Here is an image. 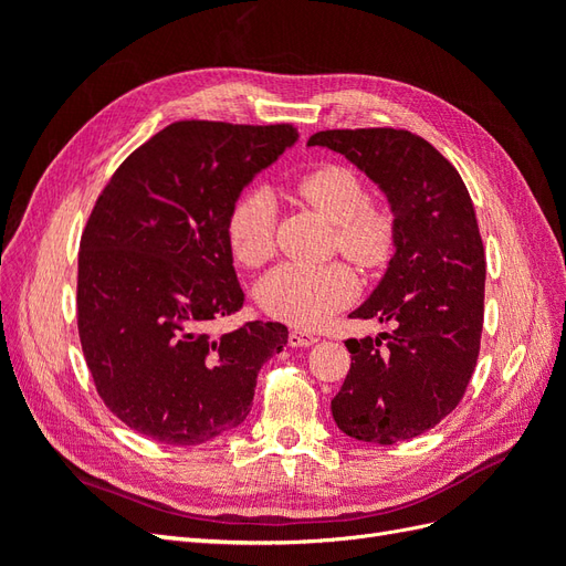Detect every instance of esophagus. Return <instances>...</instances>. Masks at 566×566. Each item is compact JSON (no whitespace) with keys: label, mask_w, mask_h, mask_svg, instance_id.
Instances as JSON below:
<instances>
[{"label":"esophagus","mask_w":566,"mask_h":566,"mask_svg":"<svg viewBox=\"0 0 566 566\" xmlns=\"http://www.w3.org/2000/svg\"><path fill=\"white\" fill-rule=\"evenodd\" d=\"M318 342V337L316 335H312V333H290L287 335V345L290 347H312V345H316Z\"/></svg>","instance_id":"1"}]
</instances>
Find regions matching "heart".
Segmentation results:
<instances>
[{"label": "heart", "mask_w": 566, "mask_h": 566, "mask_svg": "<svg viewBox=\"0 0 566 566\" xmlns=\"http://www.w3.org/2000/svg\"><path fill=\"white\" fill-rule=\"evenodd\" d=\"M295 196L335 224V245L349 260L375 269L389 260L394 248V217L366 198V186L345 165H321L293 184ZM233 256L245 266H262L276 250V210L266 191L243 193L227 224ZM354 271L331 262L321 266L283 264L256 287L262 310L295 328L312 331L356 297Z\"/></svg>", "instance_id": "b5f03b06"}]
</instances>
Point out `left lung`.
Returning a JSON list of instances; mask_svg holds the SVG:
<instances>
[{"label":"left lung","mask_w":566,"mask_h":566,"mask_svg":"<svg viewBox=\"0 0 566 566\" xmlns=\"http://www.w3.org/2000/svg\"><path fill=\"white\" fill-rule=\"evenodd\" d=\"M306 146L342 153L380 186L394 214V256L349 316L397 328L345 342L352 368L333 418L358 441L413 439L460 403L476 366L486 262L472 198L458 169L406 129H328Z\"/></svg>","instance_id":"1"}]
</instances>
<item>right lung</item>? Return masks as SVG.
<instances>
[{
  "label": "right lung",
  "instance_id": "add662e5",
  "mask_svg": "<svg viewBox=\"0 0 566 566\" xmlns=\"http://www.w3.org/2000/svg\"><path fill=\"white\" fill-rule=\"evenodd\" d=\"M295 142L293 125L181 119L101 191L80 241L77 331L98 397L134 432L198 447L248 418L287 328H208L245 300L227 235L233 205Z\"/></svg>",
  "mask_w": 566,
  "mask_h": 566
}]
</instances>
